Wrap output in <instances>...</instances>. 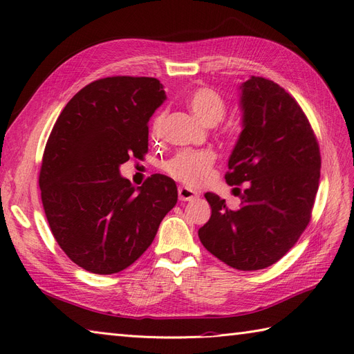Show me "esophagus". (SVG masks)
Listing matches in <instances>:
<instances>
[{
    "instance_id": "34e87169",
    "label": "esophagus",
    "mask_w": 354,
    "mask_h": 354,
    "mask_svg": "<svg viewBox=\"0 0 354 354\" xmlns=\"http://www.w3.org/2000/svg\"><path fill=\"white\" fill-rule=\"evenodd\" d=\"M198 196H199V194H198V192H195V190H192V189H189L186 186H180L178 187V199L180 201H194Z\"/></svg>"
}]
</instances>
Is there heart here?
<instances>
[{"label": "heart", "mask_w": 354, "mask_h": 354, "mask_svg": "<svg viewBox=\"0 0 354 354\" xmlns=\"http://www.w3.org/2000/svg\"><path fill=\"white\" fill-rule=\"evenodd\" d=\"M187 104L192 112L205 124H217L227 111L223 95L209 87H199L190 91ZM162 124L164 113H159L155 116L152 124V133L155 136L162 130ZM214 164H216V153L212 151H207V149L205 151H181L167 160L164 169L183 185L196 187L207 183Z\"/></svg>", "instance_id": "1"}]
</instances>
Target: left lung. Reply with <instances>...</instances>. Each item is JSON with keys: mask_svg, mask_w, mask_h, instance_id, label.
<instances>
[{"mask_svg": "<svg viewBox=\"0 0 354 354\" xmlns=\"http://www.w3.org/2000/svg\"><path fill=\"white\" fill-rule=\"evenodd\" d=\"M241 90L243 130L224 177L248 187L238 209L205 194L212 212L198 234L218 260L252 272L279 261L312 220L320 151L301 106L281 85L251 77Z\"/></svg>", "mask_w": 354, "mask_h": 354, "instance_id": "1", "label": "left lung"}]
</instances>
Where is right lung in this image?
<instances>
[{"label":"right lung","instance_id":"add662e5","mask_svg":"<svg viewBox=\"0 0 354 354\" xmlns=\"http://www.w3.org/2000/svg\"><path fill=\"white\" fill-rule=\"evenodd\" d=\"M165 100L147 77H108L68 102L47 140L41 201L53 236L69 259L95 274L131 266L153 242L177 203L174 180L152 174L140 187L121 177L149 146V118Z\"/></svg>","mask_w":354,"mask_h":354}]
</instances>
